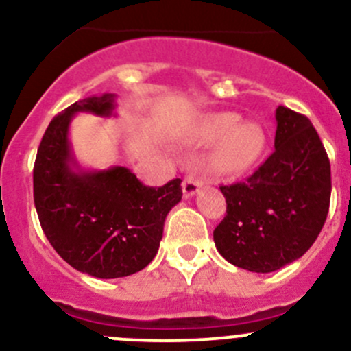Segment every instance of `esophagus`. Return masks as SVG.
Segmentation results:
<instances>
[{"label": "esophagus", "instance_id": "34e87169", "mask_svg": "<svg viewBox=\"0 0 351 351\" xmlns=\"http://www.w3.org/2000/svg\"><path fill=\"white\" fill-rule=\"evenodd\" d=\"M182 186H183V195H185L186 198L193 197L198 190H200L202 180H198L197 176H193V175H189L185 180H183Z\"/></svg>", "mask_w": 351, "mask_h": 351}]
</instances>
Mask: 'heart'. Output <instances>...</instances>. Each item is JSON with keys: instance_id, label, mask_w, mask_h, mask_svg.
<instances>
[{"instance_id": "b5f03b06", "label": "heart", "mask_w": 351, "mask_h": 351, "mask_svg": "<svg viewBox=\"0 0 351 351\" xmlns=\"http://www.w3.org/2000/svg\"><path fill=\"white\" fill-rule=\"evenodd\" d=\"M202 146L214 144L208 166L222 178H238L260 162L267 147V134L254 122H243L238 113L219 112L205 117L193 132Z\"/></svg>"}]
</instances>
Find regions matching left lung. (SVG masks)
Segmentation results:
<instances>
[{
    "label": "left lung",
    "mask_w": 351,
    "mask_h": 351,
    "mask_svg": "<svg viewBox=\"0 0 351 351\" xmlns=\"http://www.w3.org/2000/svg\"><path fill=\"white\" fill-rule=\"evenodd\" d=\"M275 120L270 158L246 182L221 186L228 214L214 231L219 253L254 274L299 260L319 236L331 197V166L311 120L287 107Z\"/></svg>",
    "instance_id": "obj_1"
}]
</instances>
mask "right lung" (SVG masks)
Instances as JSON below:
<instances>
[{"instance_id":"right-lung-1","label":"right lung","mask_w":351,"mask_h":351,"mask_svg":"<svg viewBox=\"0 0 351 351\" xmlns=\"http://www.w3.org/2000/svg\"><path fill=\"white\" fill-rule=\"evenodd\" d=\"M115 95L76 101L51 120L34 166V200L42 231L81 274L120 278L153 261L168 212L182 200V180L153 189L125 166L84 169L69 141L71 120L86 112L112 117Z\"/></svg>"}]
</instances>
